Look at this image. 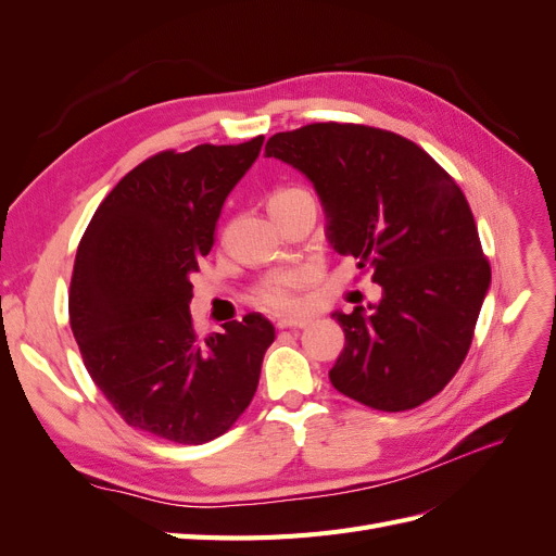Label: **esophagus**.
I'll use <instances>...</instances> for the list:
<instances>
[{
  "label": "esophagus",
  "mask_w": 556,
  "mask_h": 556,
  "mask_svg": "<svg viewBox=\"0 0 556 556\" xmlns=\"http://www.w3.org/2000/svg\"><path fill=\"white\" fill-rule=\"evenodd\" d=\"M308 325H311L308 319H294V317H280L276 323L278 329H304Z\"/></svg>",
  "instance_id": "esophagus-1"
}]
</instances>
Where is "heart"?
<instances>
[{
	"label": "heart",
	"instance_id": "obj_1",
	"mask_svg": "<svg viewBox=\"0 0 556 556\" xmlns=\"http://www.w3.org/2000/svg\"><path fill=\"white\" fill-rule=\"evenodd\" d=\"M301 194H308L304 188H280L274 192L268 206L278 204L285 199H294ZM313 280V268L308 266H294V268H282V271H274L264 276L255 290L250 294V301L255 306L271 311V313H296L304 306V290L306 285Z\"/></svg>",
	"mask_w": 556,
	"mask_h": 556
}]
</instances>
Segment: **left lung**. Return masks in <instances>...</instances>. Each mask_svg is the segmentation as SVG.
<instances>
[{"instance_id": "left-lung-1", "label": "left lung", "mask_w": 556, "mask_h": 556, "mask_svg": "<svg viewBox=\"0 0 556 556\" xmlns=\"http://www.w3.org/2000/svg\"><path fill=\"white\" fill-rule=\"evenodd\" d=\"M264 150L311 178L329 243L382 288L368 313H333L345 345L331 384L384 413L439 394L468 355L492 280L459 185L417 143L368 125L313 123Z\"/></svg>"}]
</instances>
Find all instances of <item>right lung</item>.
Instances as JSON below:
<instances>
[{
  "instance_id": "obj_1",
  "label": "right lung",
  "mask_w": 556,
  "mask_h": 556,
  "mask_svg": "<svg viewBox=\"0 0 556 556\" xmlns=\"http://www.w3.org/2000/svg\"><path fill=\"white\" fill-rule=\"evenodd\" d=\"M262 143H201L143 160L106 194L78 243L70 325L83 364L115 413L157 439L208 443L257 392L274 325L250 313L201 339L190 278Z\"/></svg>"
}]
</instances>
